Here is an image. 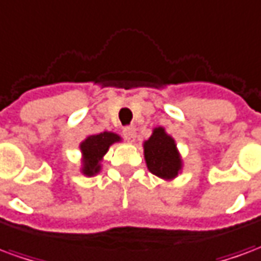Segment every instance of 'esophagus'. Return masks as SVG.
Segmentation results:
<instances>
[{"mask_svg": "<svg viewBox=\"0 0 261 261\" xmlns=\"http://www.w3.org/2000/svg\"><path fill=\"white\" fill-rule=\"evenodd\" d=\"M123 136H124L125 140L128 141H134L136 138V127L134 125H127L123 128Z\"/></svg>", "mask_w": 261, "mask_h": 261, "instance_id": "34e87169", "label": "esophagus"}]
</instances>
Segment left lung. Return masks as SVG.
Instances as JSON below:
<instances>
[{
	"mask_svg": "<svg viewBox=\"0 0 261 261\" xmlns=\"http://www.w3.org/2000/svg\"><path fill=\"white\" fill-rule=\"evenodd\" d=\"M147 166L151 173L162 179H173L181 168V161L176 151L173 138L162 127L155 128L152 136L144 144Z\"/></svg>",
	"mask_w": 261,
	"mask_h": 261,
	"instance_id": "left-lung-1",
	"label": "left lung"
}]
</instances>
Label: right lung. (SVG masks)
Listing matches in <instances>:
<instances>
[{"label":"right lung","instance_id":"right-lung-1","mask_svg":"<svg viewBox=\"0 0 261 261\" xmlns=\"http://www.w3.org/2000/svg\"><path fill=\"white\" fill-rule=\"evenodd\" d=\"M120 137L114 133H100L96 136H91L81 144V151L84 153V168L82 172L86 176H93L100 170L99 162L102 156L108 152L109 147L113 142L119 141Z\"/></svg>","mask_w":261,"mask_h":261}]
</instances>
